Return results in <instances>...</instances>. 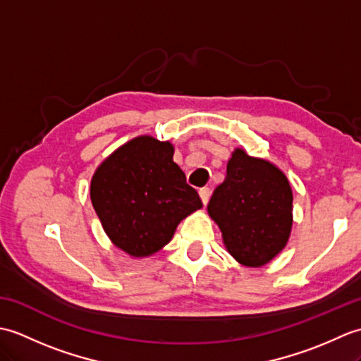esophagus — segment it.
Instances as JSON below:
<instances>
[{
    "label": "esophagus",
    "mask_w": 361,
    "mask_h": 361,
    "mask_svg": "<svg viewBox=\"0 0 361 361\" xmlns=\"http://www.w3.org/2000/svg\"><path fill=\"white\" fill-rule=\"evenodd\" d=\"M200 198H202V202H203V204H208V202H209V197H211V189L209 188H203V189H200Z\"/></svg>",
    "instance_id": "obj_1"
}]
</instances>
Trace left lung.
Here are the masks:
<instances>
[{"label":"left lung","mask_w":361,"mask_h":361,"mask_svg":"<svg viewBox=\"0 0 361 361\" xmlns=\"http://www.w3.org/2000/svg\"><path fill=\"white\" fill-rule=\"evenodd\" d=\"M291 204L293 194L283 172L270 161L235 149L208 212L229 255L245 267H262L287 245L293 224Z\"/></svg>","instance_id":"8db88e82"}]
</instances>
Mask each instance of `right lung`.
<instances>
[{
  "instance_id": "obj_1",
  "label": "right lung",
  "mask_w": 361,
  "mask_h": 361,
  "mask_svg": "<svg viewBox=\"0 0 361 361\" xmlns=\"http://www.w3.org/2000/svg\"><path fill=\"white\" fill-rule=\"evenodd\" d=\"M90 195L106 235L133 257L163 248L180 221L203 206L173 163V145L152 136L114 150L96 169Z\"/></svg>"
}]
</instances>
